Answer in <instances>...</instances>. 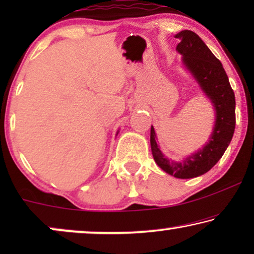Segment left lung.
<instances>
[{
	"label": "left lung",
	"mask_w": 254,
	"mask_h": 254,
	"mask_svg": "<svg viewBox=\"0 0 254 254\" xmlns=\"http://www.w3.org/2000/svg\"><path fill=\"white\" fill-rule=\"evenodd\" d=\"M175 37L180 40L177 51L182 54L183 65L190 72L213 105L215 111L213 131L202 148L182 161L165 157L157 144L156 131L152 126L150 145L156 164L163 171L176 178L190 179L209 171L227 150L235 131L236 100L223 65L202 39L190 30H184Z\"/></svg>",
	"instance_id": "left-lung-1"
}]
</instances>
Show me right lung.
I'll use <instances>...</instances> for the list:
<instances>
[{
	"instance_id": "add662e5",
	"label": "right lung",
	"mask_w": 254,
	"mask_h": 254,
	"mask_svg": "<svg viewBox=\"0 0 254 254\" xmlns=\"http://www.w3.org/2000/svg\"><path fill=\"white\" fill-rule=\"evenodd\" d=\"M117 135H118V133H117Z\"/></svg>"
}]
</instances>
